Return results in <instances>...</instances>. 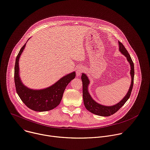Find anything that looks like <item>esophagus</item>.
Wrapping results in <instances>:
<instances>
[{
  "instance_id": "obj_1",
  "label": "esophagus",
  "mask_w": 150,
  "mask_h": 150,
  "mask_svg": "<svg viewBox=\"0 0 150 150\" xmlns=\"http://www.w3.org/2000/svg\"><path fill=\"white\" fill-rule=\"evenodd\" d=\"M82 71H83V69H81V68H77V70H76V76H77V77H79V76H80V75H81V73H82Z\"/></svg>"
}]
</instances>
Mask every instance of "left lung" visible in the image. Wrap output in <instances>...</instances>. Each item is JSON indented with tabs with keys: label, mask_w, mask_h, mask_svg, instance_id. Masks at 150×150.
<instances>
[{
	"label": "left lung",
	"mask_w": 150,
	"mask_h": 150,
	"mask_svg": "<svg viewBox=\"0 0 150 150\" xmlns=\"http://www.w3.org/2000/svg\"><path fill=\"white\" fill-rule=\"evenodd\" d=\"M119 51L123 54L127 59L130 66V74L131 76V84L130 85L128 92L126 95L123 97L122 100L115 105L107 106L104 105L96 102L92 98L89 92V85L90 84V80L86 74L83 73L81 74V80L83 84V103L86 108L91 112L95 114L98 115L103 116V117H107L111 115H112L117 112L128 100L130 96V93L133 88L134 85V64L133 62L131 57L128 53L127 51L123 46V45L119 42Z\"/></svg>",
	"instance_id": "8db88e82"
}]
</instances>
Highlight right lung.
Here are the masks:
<instances>
[{"mask_svg":"<svg viewBox=\"0 0 150 150\" xmlns=\"http://www.w3.org/2000/svg\"><path fill=\"white\" fill-rule=\"evenodd\" d=\"M26 43L20 49L15 60L14 81L16 93L23 103L33 111L42 112L51 110L60 104L65 88L75 78L76 73L73 71L67 74L54 84L44 89H33L28 88L23 84L21 80L19 68L20 58L24 51Z\"/></svg>","mask_w":150,"mask_h":150,"instance_id":"right-lung-1","label":"right lung"}]
</instances>
